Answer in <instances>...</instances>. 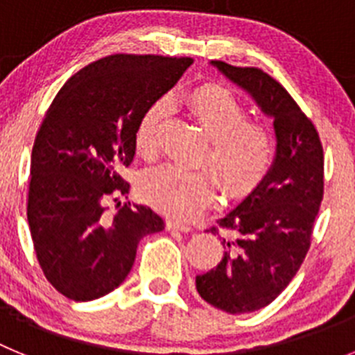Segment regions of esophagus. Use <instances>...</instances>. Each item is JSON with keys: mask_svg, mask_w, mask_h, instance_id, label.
Instances as JSON below:
<instances>
[{"mask_svg": "<svg viewBox=\"0 0 355 355\" xmlns=\"http://www.w3.org/2000/svg\"><path fill=\"white\" fill-rule=\"evenodd\" d=\"M167 229L168 231H181V233H188V231H192V227H190V225L183 224V222H178V220H168Z\"/></svg>", "mask_w": 355, "mask_h": 355, "instance_id": "1", "label": "esophagus"}]
</instances>
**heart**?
Masks as SVG:
<instances>
[{"label":"heart","mask_w":355,"mask_h":355,"mask_svg":"<svg viewBox=\"0 0 355 355\" xmlns=\"http://www.w3.org/2000/svg\"><path fill=\"white\" fill-rule=\"evenodd\" d=\"M188 108L211 140L206 159L231 197L250 193L265 180L275 158V140L266 128L249 122L247 110L218 85H202L187 96ZM168 115L165 97L150 103L135 128V149L144 158L158 153L163 122ZM140 193L153 208L174 218H192L211 202L215 181L205 171L159 165L140 178Z\"/></svg>","instance_id":"heart-1"}]
</instances>
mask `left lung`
<instances>
[{"label": "left lung", "mask_w": 355, "mask_h": 355, "mask_svg": "<svg viewBox=\"0 0 355 355\" xmlns=\"http://www.w3.org/2000/svg\"><path fill=\"white\" fill-rule=\"evenodd\" d=\"M209 64L274 121L270 172L222 216L224 256L215 268L196 277L197 291L206 302L243 315L275 300L306 258L324 197V149L313 122L274 78L254 67ZM211 233L218 229L213 227Z\"/></svg>", "instance_id": "obj_1"}]
</instances>
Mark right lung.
Returning <instances> with one entry per match:
<instances>
[{"label": "right lung", "mask_w": 355, "mask_h": 355, "mask_svg": "<svg viewBox=\"0 0 355 355\" xmlns=\"http://www.w3.org/2000/svg\"><path fill=\"white\" fill-rule=\"evenodd\" d=\"M192 62L106 56L69 78L53 99L31 150L28 224L44 275L67 299L87 302L121 286L139 241L165 229L149 206L121 205L130 193L121 171L133 162L144 110ZM110 200L119 206L115 216Z\"/></svg>", "instance_id": "1"}]
</instances>
